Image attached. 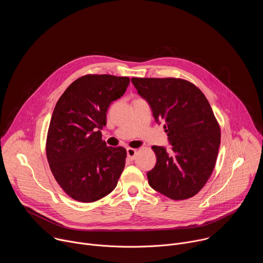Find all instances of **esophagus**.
<instances>
[{
	"instance_id": "obj_1",
	"label": "esophagus",
	"mask_w": 263,
	"mask_h": 263,
	"mask_svg": "<svg viewBox=\"0 0 263 263\" xmlns=\"http://www.w3.org/2000/svg\"><path fill=\"white\" fill-rule=\"evenodd\" d=\"M135 155H136V149L135 148H132V147L127 148V156L130 160H134Z\"/></svg>"
}]
</instances>
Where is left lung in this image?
<instances>
[{"label": "left lung", "instance_id": "obj_1", "mask_svg": "<svg viewBox=\"0 0 263 263\" xmlns=\"http://www.w3.org/2000/svg\"><path fill=\"white\" fill-rule=\"evenodd\" d=\"M138 95L152 109L172 144L153 145L157 162L147 172L149 186L172 200L197 195L208 181L220 144V129L204 93L176 78H132Z\"/></svg>", "mask_w": 263, "mask_h": 263}]
</instances>
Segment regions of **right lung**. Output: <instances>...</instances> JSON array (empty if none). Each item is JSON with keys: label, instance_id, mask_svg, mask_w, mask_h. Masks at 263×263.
<instances>
[{"label": "right lung", "instance_id": "add662e5", "mask_svg": "<svg viewBox=\"0 0 263 263\" xmlns=\"http://www.w3.org/2000/svg\"><path fill=\"white\" fill-rule=\"evenodd\" d=\"M130 79L86 74L59 98L50 122L47 158L61 189L73 200L91 203L116 189L127 152L107 146L101 130L109 105L126 91Z\"/></svg>", "mask_w": 263, "mask_h": 263}]
</instances>
